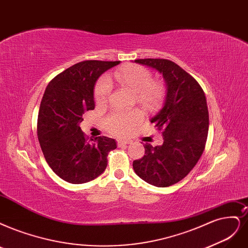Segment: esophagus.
Segmentation results:
<instances>
[{"label": "esophagus", "mask_w": 248, "mask_h": 248, "mask_svg": "<svg viewBox=\"0 0 248 248\" xmlns=\"http://www.w3.org/2000/svg\"><path fill=\"white\" fill-rule=\"evenodd\" d=\"M130 143H131L130 140H117L118 147H123V146H125V145L130 144Z\"/></svg>", "instance_id": "1"}]
</instances>
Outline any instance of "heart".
<instances>
[{"instance_id":"1","label":"heart","mask_w":248,"mask_h":248,"mask_svg":"<svg viewBox=\"0 0 248 248\" xmlns=\"http://www.w3.org/2000/svg\"><path fill=\"white\" fill-rule=\"evenodd\" d=\"M117 84L130 89L135 93L138 102L148 111L156 110L166 96V87L159 80L152 79V73L138 64H129L114 73ZM111 91V81L108 78H101L94 91L95 101L103 105ZM140 110L129 112H113L105 119L108 132L116 136H125L142 119Z\"/></svg>"}]
</instances>
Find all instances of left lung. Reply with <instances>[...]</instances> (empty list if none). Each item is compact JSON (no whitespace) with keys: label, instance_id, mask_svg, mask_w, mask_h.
Segmentation results:
<instances>
[{"label":"left lung","instance_id":"1","mask_svg":"<svg viewBox=\"0 0 248 248\" xmlns=\"http://www.w3.org/2000/svg\"><path fill=\"white\" fill-rule=\"evenodd\" d=\"M156 69L166 80L163 107L150 122L161 131L163 143H146L145 155L134 160L135 172L148 184L169 187L184 179L202 155L208 133V109L202 88L178 64L168 59H137Z\"/></svg>","mask_w":248,"mask_h":248}]
</instances>
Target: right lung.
I'll use <instances>...</instances> for the list:
<instances>
[{
  "label": "right lung",
  "instance_id": "1",
  "mask_svg": "<svg viewBox=\"0 0 248 248\" xmlns=\"http://www.w3.org/2000/svg\"><path fill=\"white\" fill-rule=\"evenodd\" d=\"M121 61L78 62L55 77L46 88L39 117L38 138L46 161L56 175L71 184L96 179L107 167L114 139H88L79 124L95 108L94 87L99 77Z\"/></svg>",
  "mask_w": 248,
  "mask_h": 248
}]
</instances>
